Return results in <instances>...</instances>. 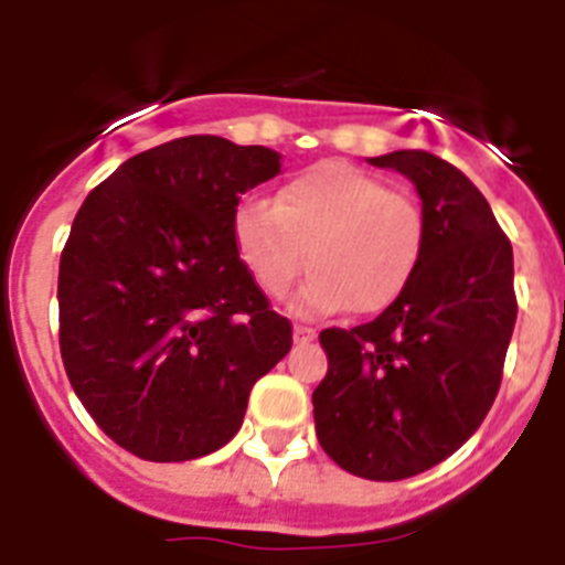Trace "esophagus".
Listing matches in <instances>:
<instances>
[{
	"instance_id": "obj_1",
	"label": "esophagus",
	"mask_w": 565,
	"mask_h": 565,
	"mask_svg": "<svg viewBox=\"0 0 565 565\" xmlns=\"http://www.w3.org/2000/svg\"><path fill=\"white\" fill-rule=\"evenodd\" d=\"M292 338H296V343H310L316 341V330L307 327V323H296V327H292Z\"/></svg>"
}]
</instances>
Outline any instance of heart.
Returning a JSON list of instances; mask_svg holds the SVG:
<instances>
[{
  "label": "heart",
  "mask_w": 565,
  "mask_h": 565,
  "mask_svg": "<svg viewBox=\"0 0 565 565\" xmlns=\"http://www.w3.org/2000/svg\"><path fill=\"white\" fill-rule=\"evenodd\" d=\"M238 258L262 292L278 298L307 269L292 298L298 316L384 312L412 281L426 244L420 201L381 179L323 161L289 179L276 201H244L233 222Z\"/></svg>",
  "instance_id": "b5f03b06"
}]
</instances>
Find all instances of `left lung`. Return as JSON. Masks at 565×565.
Returning a JSON list of instances; mask_svg holds the SVG:
<instances>
[{"instance_id":"left-lung-1","label":"left lung","mask_w":565,"mask_h":565,"mask_svg":"<svg viewBox=\"0 0 565 565\" xmlns=\"http://www.w3.org/2000/svg\"><path fill=\"white\" fill-rule=\"evenodd\" d=\"M415 184L426 244L412 281L375 321L323 330L330 370L312 392L321 449L366 480L446 460L492 409L512 341V244L458 167L426 150L370 159Z\"/></svg>"}]
</instances>
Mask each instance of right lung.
<instances>
[{
	"label": "right lung",
	"mask_w": 565,
	"mask_h": 565,
	"mask_svg": "<svg viewBox=\"0 0 565 565\" xmlns=\"http://www.w3.org/2000/svg\"><path fill=\"white\" fill-rule=\"evenodd\" d=\"M278 173L269 147L184 136L127 159L78 207L58 262V350L90 418L136 458L222 449L292 347L233 238L242 193Z\"/></svg>",
	"instance_id": "add662e5"
}]
</instances>
